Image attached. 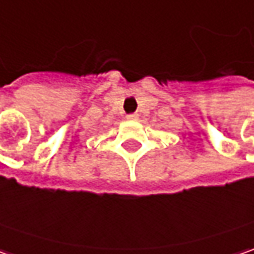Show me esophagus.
Returning <instances> with one entry per match:
<instances>
[{
	"label": "esophagus",
	"mask_w": 254,
	"mask_h": 254,
	"mask_svg": "<svg viewBox=\"0 0 254 254\" xmlns=\"http://www.w3.org/2000/svg\"><path fill=\"white\" fill-rule=\"evenodd\" d=\"M127 119H129V121H138V115L136 114H130V115L127 116Z\"/></svg>",
	"instance_id": "1"
}]
</instances>
